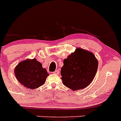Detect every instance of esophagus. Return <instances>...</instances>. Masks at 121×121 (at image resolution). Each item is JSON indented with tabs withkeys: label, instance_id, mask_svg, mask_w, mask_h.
<instances>
[{
	"label": "esophagus",
	"instance_id": "34e87169",
	"mask_svg": "<svg viewBox=\"0 0 121 121\" xmlns=\"http://www.w3.org/2000/svg\"><path fill=\"white\" fill-rule=\"evenodd\" d=\"M53 73L55 74H57V75L59 74V70H55V72Z\"/></svg>",
	"mask_w": 121,
	"mask_h": 121
}]
</instances>
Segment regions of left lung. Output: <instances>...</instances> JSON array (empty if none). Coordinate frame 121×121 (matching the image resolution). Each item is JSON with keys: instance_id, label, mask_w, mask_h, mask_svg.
<instances>
[{"instance_id": "1", "label": "left lung", "mask_w": 121, "mask_h": 121, "mask_svg": "<svg viewBox=\"0 0 121 121\" xmlns=\"http://www.w3.org/2000/svg\"><path fill=\"white\" fill-rule=\"evenodd\" d=\"M97 68L94 53L78 48L64 60L61 70L62 83L73 91L83 89L94 79Z\"/></svg>"}]
</instances>
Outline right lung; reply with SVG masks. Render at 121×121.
Wrapping results in <instances>:
<instances>
[{"mask_svg":"<svg viewBox=\"0 0 121 121\" xmlns=\"http://www.w3.org/2000/svg\"><path fill=\"white\" fill-rule=\"evenodd\" d=\"M18 81L27 88L34 90L44 84L49 74L36 60L26 59L20 62L14 69Z\"/></svg>","mask_w":121,"mask_h":121,"instance_id":"right-lung-1","label":"right lung"}]
</instances>
